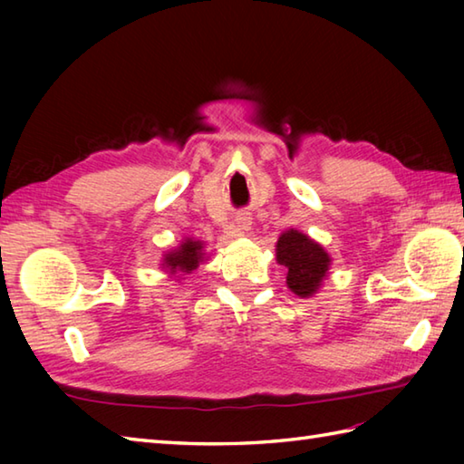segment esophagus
I'll list each match as a JSON object with an SVG mask.
<instances>
[{
  "mask_svg": "<svg viewBox=\"0 0 464 464\" xmlns=\"http://www.w3.org/2000/svg\"><path fill=\"white\" fill-rule=\"evenodd\" d=\"M249 225H251V221H249V217H245V215H241L239 217V219L237 221H235V225H231L229 227V233L231 235H241V233H245V231H247L249 229Z\"/></svg>",
  "mask_w": 464,
  "mask_h": 464,
  "instance_id": "34e87169",
  "label": "esophagus"
}]
</instances>
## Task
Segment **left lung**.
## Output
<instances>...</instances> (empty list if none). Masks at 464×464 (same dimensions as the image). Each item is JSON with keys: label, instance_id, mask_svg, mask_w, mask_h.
I'll list each match as a JSON object with an SVG mask.
<instances>
[{"label": "left lung", "instance_id": "8db88e82", "mask_svg": "<svg viewBox=\"0 0 464 464\" xmlns=\"http://www.w3.org/2000/svg\"><path fill=\"white\" fill-rule=\"evenodd\" d=\"M277 261L289 269L287 285L299 297H309L319 289L331 263L321 245L295 229L279 237Z\"/></svg>", "mask_w": 464, "mask_h": 464}]
</instances>
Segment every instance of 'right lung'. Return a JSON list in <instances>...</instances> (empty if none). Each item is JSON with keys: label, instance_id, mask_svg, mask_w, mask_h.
<instances>
[{"label": "right lung", "instance_id": "obj_1", "mask_svg": "<svg viewBox=\"0 0 464 464\" xmlns=\"http://www.w3.org/2000/svg\"><path fill=\"white\" fill-rule=\"evenodd\" d=\"M203 257H205L203 243L187 239L179 249L167 255L165 265L171 273H177V271L189 273V271H195L197 267H199V263L203 261Z\"/></svg>", "mask_w": 464, "mask_h": 464}]
</instances>
